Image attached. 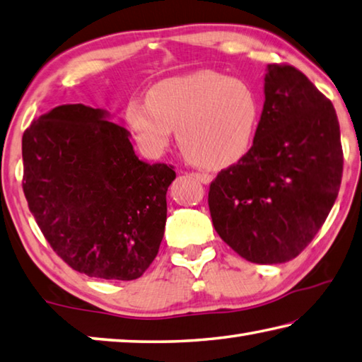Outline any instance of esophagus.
I'll list each match as a JSON object with an SVG mask.
<instances>
[{
    "mask_svg": "<svg viewBox=\"0 0 362 362\" xmlns=\"http://www.w3.org/2000/svg\"><path fill=\"white\" fill-rule=\"evenodd\" d=\"M192 176H194L197 181L204 182V185H210V182L213 181V176L208 175V173H192Z\"/></svg>",
    "mask_w": 362,
    "mask_h": 362,
    "instance_id": "esophagus-1",
    "label": "esophagus"
}]
</instances>
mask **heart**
<instances>
[{
	"label": "heart",
	"mask_w": 362,
	"mask_h": 362,
	"mask_svg": "<svg viewBox=\"0 0 362 362\" xmlns=\"http://www.w3.org/2000/svg\"><path fill=\"white\" fill-rule=\"evenodd\" d=\"M259 116V97L248 82L211 69L165 79L146 100L132 98L125 106L127 125L146 154H163L176 132L189 160L213 170L248 154Z\"/></svg>",
	"instance_id": "b5f03b06"
}]
</instances>
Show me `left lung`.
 I'll return each instance as SVG.
<instances>
[{
  "mask_svg": "<svg viewBox=\"0 0 362 362\" xmlns=\"http://www.w3.org/2000/svg\"><path fill=\"white\" fill-rule=\"evenodd\" d=\"M264 95L251 149L211 182L208 205L214 229L237 255L283 264L325 224L344 152L332 103L299 69L269 65Z\"/></svg>",
  "mask_w": 362,
  "mask_h": 362,
  "instance_id": "obj_1",
  "label": "left lung"
}]
</instances>
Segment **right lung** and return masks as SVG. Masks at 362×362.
Segmentation results:
<instances>
[{"label": "right lung", "instance_id": "obj_1", "mask_svg": "<svg viewBox=\"0 0 362 362\" xmlns=\"http://www.w3.org/2000/svg\"><path fill=\"white\" fill-rule=\"evenodd\" d=\"M22 157L30 211L69 267L101 280L144 274L163 238L173 167L139 160L130 132L81 103L35 119Z\"/></svg>", "mask_w": 362, "mask_h": 362}]
</instances>
